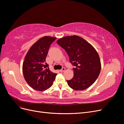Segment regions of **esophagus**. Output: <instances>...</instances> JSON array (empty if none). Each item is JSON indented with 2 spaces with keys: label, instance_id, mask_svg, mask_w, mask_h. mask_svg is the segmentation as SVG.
Listing matches in <instances>:
<instances>
[{
  "label": "esophagus",
  "instance_id": "esophagus-1",
  "mask_svg": "<svg viewBox=\"0 0 124 124\" xmlns=\"http://www.w3.org/2000/svg\"><path fill=\"white\" fill-rule=\"evenodd\" d=\"M65 70H66V69H65V68H62V69H61V70H60V72H64V71H65Z\"/></svg>",
  "mask_w": 124,
  "mask_h": 124
}]
</instances>
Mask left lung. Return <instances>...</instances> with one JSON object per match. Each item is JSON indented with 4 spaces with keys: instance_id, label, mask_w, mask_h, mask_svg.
I'll list each match as a JSON object with an SVG mask.
<instances>
[{
    "instance_id": "obj_1",
    "label": "left lung",
    "mask_w": 124,
    "mask_h": 124,
    "mask_svg": "<svg viewBox=\"0 0 124 124\" xmlns=\"http://www.w3.org/2000/svg\"><path fill=\"white\" fill-rule=\"evenodd\" d=\"M57 43L65 50L70 62L75 66L73 78L67 81L69 87L76 91L90 87L98 78L101 68L99 56L95 48L76 35L60 38Z\"/></svg>"
}]
</instances>
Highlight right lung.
<instances>
[{
    "label": "right lung",
    "instance_id": "add662e5",
    "mask_svg": "<svg viewBox=\"0 0 124 124\" xmlns=\"http://www.w3.org/2000/svg\"><path fill=\"white\" fill-rule=\"evenodd\" d=\"M56 38L44 36L29 48L23 63V73L27 84L36 91L42 92L53 85L57 74L52 72L46 62L51 44Z\"/></svg>",
    "mask_w": 124,
    "mask_h": 124
}]
</instances>
